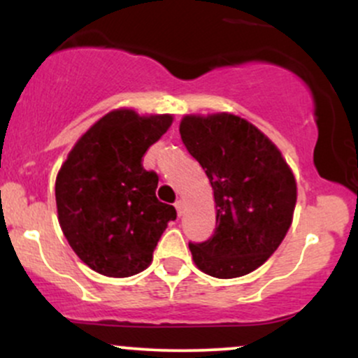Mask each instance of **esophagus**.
Returning a JSON list of instances; mask_svg holds the SVG:
<instances>
[{
  "label": "esophagus",
  "mask_w": 358,
  "mask_h": 358,
  "mask_svg": "<svg viewBox=\"0 0 358 358\" xmlns=\"http://www.w3.org/2000/svg\"><path fill=\"white\" fill-rule=\"evenodd\" d=\"M175 208H176V212H178V217H182L183 212H185V202H183V200H176Z\"/></svg>",
  "instance_id": "esophagus-1"
}]
</instances>
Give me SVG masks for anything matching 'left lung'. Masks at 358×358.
<instances>
[{"mask_svg":"<svg viewBox=\"0 0 358 358\" xmlns=\"http://www.w3.org/2000/svg\"><path fill=\"white\" fill-rule=\"evenodd\" d=\"M180 134L210 180L213 236L188 244L195 266L220 279L245 276L279 248L293 222L296 180L281 151L249 121L229 113L185 116Z\"/></svg>","mask_w":358,"mask_h":358,"instance_id":"8db88e82","label":"left lung"}]
</instances>
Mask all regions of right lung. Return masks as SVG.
<instances>
[{"mask_svg": "<svg viewBox=\"0 0 358 358\" xmlns=\"http://www.w3.org/2000/svg\"><path fill=\"white\" fill-rule=\"evenodd\" d=\"M173 122L170 114L139 116L114 109L73 145L55 180L59 224L84 264L109 278L141 273L173 205L156 199L158 175L143 168V156Z\"/></svg>", "mask_w": 358, "mask_h": 358, "instance_id": "obj_1", "label": "right lung"}]
</instances>
